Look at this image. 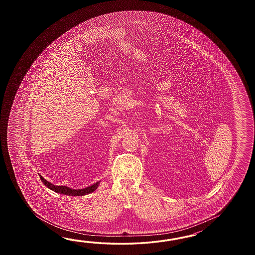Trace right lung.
<instances>
[{
    "instance_id": "add662e5",
    "label": "right lung",
    "mask_w": 255,
    "mask_h": 255,
    "mask_svg": "<svg viewBox=\"0 0 255 255\" xmlns=\"http://www.w3.org/2000/svg\"><path fill=\"white\" fill-rule=\"evenodd\" d=\"M40 179L43 181V184L45 185L48 189L53 190L56 193H60V194H64V195H69V196H84L87 195L91 193L93 191L98 189V186H99V182H97L95 184L91 185L87 188L85 189H82V190H74V189H71L68 188L66 186H56V185L52 184L48 182L45 179H43V177L41 175H39Z\"/></svg>"
}]
</instances>
